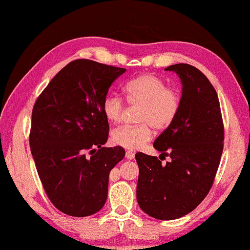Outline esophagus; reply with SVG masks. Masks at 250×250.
Here are the masks:
<instances>
[{
	"label": "esophagus",
	"instance_id": "esophagus-1",
	"mask_svg": "<svg viewBox=\"0 0 250 250\" xmlns=\"http://www.w3.org/2000/svg\"><path fill=\"white\" fill-rule=\"evenodd\" d=\"M134 157H135V153L134 152H132L130 150H128V151L125 152V158L129 159V160H132V159H133Z\"/></svg>",
	"mask_w": 250,
	"mask_h": 250
}]
</instances>
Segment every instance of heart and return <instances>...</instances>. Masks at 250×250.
<instances>
[{
	"instance_id": "heart-1",
	"label": "heart",
	"mask_w": 250,
	"mask_h": 250,
	"mask_svg": "<svg viewBox=\"0 0 250 250\" xmlns=\"http://www.w3.org/2000/svg\"><path fill=\"white\" fill-rule=\"evenodd\" d=\"M125 101L137 110V125L119 126L111 133L115 145L129 150L140 149L152 137L153 131L169 128L176 120L182 107L178 90L167 87L162 78L153 74H142L131 79L124 87ZM103 115L111 124H119L125 116V102L115 94L103 101Z\"/></svg>"
}]
</instances>
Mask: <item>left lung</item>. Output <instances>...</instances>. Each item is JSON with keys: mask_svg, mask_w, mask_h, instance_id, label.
I'll return each instance as SVG.
<instances>
[{"mask_svg": "<svg viewBox=\"0 0 250 250\" xmlns=\"http://www.w3.org/2000/svg\"><path fill=\"white\" fill-rule=\"evenodd\" d=\"M166 71L182 79V107L153 147L172 160L162 164L157 157L136 153V199L147 215L172 220L192 211L209 192L224 150L225 126L218 95L203 73L186 63Z\"/></svg>", "mask_w": 250, "mask_h": 250, "instance_id": "8db88e82", "label": "left lung"}]
</instances>
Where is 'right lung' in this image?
Masks as SVG:
<instances>
[{"mask_svg": "<svg viewBox=\"0 0 250 250\" xmlns=\"http://www.w3.org/2000/svg\"><path fill=\"white\" fill-rule=\"evenodd\" d=\"M125 68L74 60L51 79L32 110L30 148L45 192L62 213L93 215L107 199L109 172L122 147H103L109 125L102 110Z\"/></svg>", "mask_w": 250, "mask_h": 250, "instance_id": "obj_1", "label": "right lung"}]
</instances>
